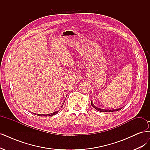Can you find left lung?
Returning <instances> with one entry per match:
<instances>
[{"mask_svg": "<svg viewBox=\"0 0 150 150\" xmlns=\"http://www.w3.org/2000/svg\"><path fill=\"white\" fill-rule=\"evenodd\" d=\"M91 106L94 108L96 109V110L98 111H100V112H113V111H117L119 110H121L122 108H117V109H115V110H104V109H101V108H99L98 107H96V106L94 105V104H93V101H91Z\"/></svg>", "mask_w": 150, "mask_h": 150, "instance_id": "obj_1", "label": "left lung"}]
</instances>
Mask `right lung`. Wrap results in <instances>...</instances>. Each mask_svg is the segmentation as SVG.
<instances>
[{
	"label": "right lung",
	"instance_id": "1",
	"mask_svg": "<svg viewBox=\"0 0 150 150\" xmlns=\"http://www.w3.org/2000/svg\"><path fill=\"white\" fill-rule=\"evenodd\" d=\"M66 100V99H65ZM65 101L63 102V103L62 104V106H61V108L63 106V104H64ZM59 112V111H54L53 112H51V113H49V114H47V115H41V114H36V113H34V115H37L38 116H53V115H56L57 113Z\"/></svg>",
	"mask_w": 150,
	"mask_h": 150
}]
</instances>
